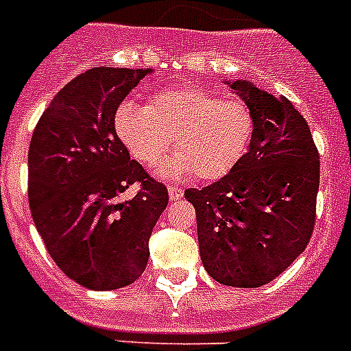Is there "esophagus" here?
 Segmentation results:
<instances>
[{"label": "esophagus", "mask_w": 351, "mask_h": 351, "mask_svg": "<svg viewBox=\"0 0 351 351\" xmlns=\"http://www.w3.org/2000/svg\"><path fill=\"white\" fill-rule=\"evenodd\" d=\"M167 193H169V199H171V202H176V199L182 198V194H184V191H182L180 187H175V185H167Z\"/></svg>", "instance_id": "obj_1"}]
</instances>
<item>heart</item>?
Instances as JSON below:
<instances>
[{
  "mask_svg": "<svg viewBox=\"0 0 351 351\" xmlns=\"http://www.w3.org/2000/svg\"><path fill=\"white\" fill-rule=\"evenodd\" d=\"M119 139L146 166H155L175 139L176 155L157 167L162 178L193 173L199 180L226 175L248 148L252 108L203 87H171L148 107L125 101L116 112Z\"/></svg>",
  "mask_w": 351,
  "mask_h": 351,
  "instance_id": "b5f03b06",
  "label": "heart"
}]
</instances>
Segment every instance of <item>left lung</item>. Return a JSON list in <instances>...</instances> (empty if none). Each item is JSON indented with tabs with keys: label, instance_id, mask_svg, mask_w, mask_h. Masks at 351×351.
Wrapping results in <instances>:
<instances>
[{
	"label": "left lung",
	"instance_id": "left-lung-1",
	"mask_svg": "<svg viewBox=\"0 0 351 351\" xmlns=\"http://www.w3.org/2000/svg\"><path fill=\"white\" fill-rule=\"evenodd\" d=\"M253 114L248 152L214 184L185 189L198 226L199 257L216 282L261 287L275 280L311 241L319 155L293 103L248 80L228 82Z\"/></svg>",
	"mask_w": 351,
	"mask_h": 351
}]
</instances>
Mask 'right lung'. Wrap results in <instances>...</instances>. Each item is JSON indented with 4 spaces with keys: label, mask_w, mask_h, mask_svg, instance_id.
Listing matches in <instances>:
<instances>
[{
    "label": "right lung",
    "mask_w": 351,
    "mask_h": 351,
    "mask_svg": "<svg viewBox=\"0 0 351 351\" xmlns=\"http://www.w3.org/2000/svg\"><path fill=\"white\" fill-rule=\"evenodd\" d=\"M152 69L94 67L51 99L28 149V199L46 250L71 280L93 291L134 284L167 189L116 134L117 107ZM138 185L134 199L122 193Z\"/></svg>",
    "instance_id": "obj_1"
}]
</instances>
